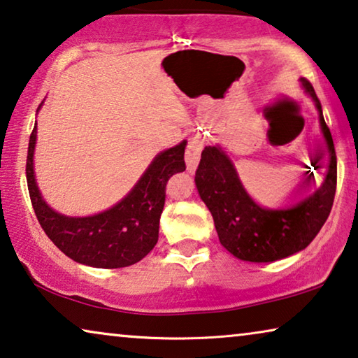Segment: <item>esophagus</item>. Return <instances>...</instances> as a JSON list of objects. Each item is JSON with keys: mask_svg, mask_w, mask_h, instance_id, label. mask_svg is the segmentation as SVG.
I'll return each mask as SVG.
<instances>
[{"mask_svg": "<svg viewBox=\"0 0 358 358\" xmlns=\"http://www.w3.org/2000/svg\"><path fill=\"white\" fill-rule=\"evenodd\" d=\"M203 148H204V141L201 139L199 136H194V138H191L188 141L185 160H186V170H188L189 173H194L196 169H198L201 150H203Z\"/></svg>", "mask_w": 358, "mask_h": 358, "instance_id": "esophagus-1", "label": "esophagus"}]
</instances>
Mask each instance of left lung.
<instances>
[{
	"label": "left lung",
	"mask_w": 358,
	"mask_h": 358,
	"mask_svg": "<svg viewBox=\"0 0 358 358\" xmlns=\"http://www.w3.org/2000/svg\"><path fill=\"white\" fill-rule=\"evenodd\" d=\"M301 87L318 110L328 152L324 178L299 203L284 209L264 208L251 198L234 162L219 144L206 145L196 170V188L214 219L225 250L241 261L273 263L308 246L323 227L334 203L337 159L329 128L313 85L300 78Z\"/></svg>",
	"instance_id": "8db88e82"
}]
</instances>
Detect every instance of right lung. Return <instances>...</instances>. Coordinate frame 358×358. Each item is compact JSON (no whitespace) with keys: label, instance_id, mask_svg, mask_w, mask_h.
Here are the masks:
<instances>
[{"label":"right lung","instance_id":"right-lung-1","mask_svg":"<svg viewBox=\"0 0 358 358\" xmlns=\"http://www.w3.org/2000/svg\"><path fill=\"white\" fill-rule=\"evenodd\" d=\"M35 143L37 123L29 139L26 165L30 201L43 231L68 258L90 268L117 269L138 263L154 248L165 204V185L172 175L186 169V141L155 155L122 201L85 217L59 214L45 203L35 180Z\"/></svg>","mask_w":358,"mask_h":358}]
</instances>
